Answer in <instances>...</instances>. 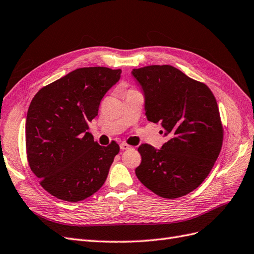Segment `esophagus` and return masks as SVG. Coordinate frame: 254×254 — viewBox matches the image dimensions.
Listing matches in <instances>:
<instances>
[{
	"mask_svg": "<svg viewBox=\"0 0 254 254\" xmlns=\"http://www.w3.org/2000/svg\"><path fill=\"white\" fill-rule=\"evenodd\" d=\"M132 148H133L132 145H129V144L126 143V142L120 144V149H121V150H129V149H132Z\"/></svg>",
	"mask_w": 254,
	"mask_h": 254,
	"instance_id": "esophagus-1",
	"label": "esophagus"
}]
</instances>
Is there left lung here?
Wrapping results in <instances>:
<instances>
[{
  "mask_svg": "<svg viewBox=\"0 0 254 254\" xmlns=\"http://www.w3.org/2000/svg\"><path fill=\"white\" fill-rule=\"evenodd\" d=\"M149 121L163 127L168 141L156 150L141 144L137 178L163 198L189 194L207 178L222 150L224 128L211 89L171 65L135 68Z\"/></svg>",
  "mask_w": 254,
  "mask_h": 254,
  "instance_id": "1",
  "label": "left lung"
}]
</instances>
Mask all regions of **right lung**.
<instances>
[{
	"mask_svg": "<svg viewBox=\"0 0 254 254\" xmlns=\"http://www.w3.org/2000/svg\"><path fill=\"white\" fill-rule=\"evenodd\" d=\"M121 69L94 66L70 71L42 87L26 117V154L30 170L55 197L76 202L103 186L119 145L94 141L88 122L101 99L118 82Z\"/></svg>",
	"mask_w": 254,
	"mask_h": 254,
	"instance_id": "1",
	"label": "right lung"
}]
</instances>
